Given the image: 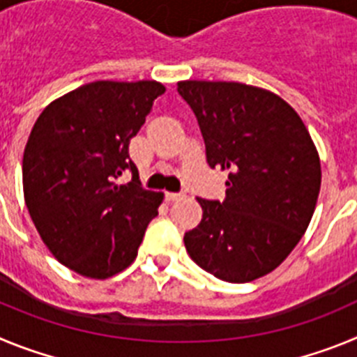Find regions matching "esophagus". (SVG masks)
<instances>
[{"label": "esophagus", "instance_id": "1", "mask_svg": "<svg viewBox=\"0 0 357 357\" xmlns=\"http://www.w3.org/2000/svg\"><path fill=\"white\" fill-rule=\"evenodd\" d=\"M184 198V193H166V200L168 202H176Z\"/></svg>", "mask_w": 357, "mask_h": 357}]
</instances>
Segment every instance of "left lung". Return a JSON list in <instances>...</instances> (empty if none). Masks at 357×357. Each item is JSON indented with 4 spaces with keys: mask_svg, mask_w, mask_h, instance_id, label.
<instances>
[{
    "mask_svg": "<svg viewBox=\"0 0 357 357\" xmlns=\"http://www.w3.org/2000/svg\"><path fill=\"white\" fill-rule=\"evenodd\" d=\"M211 168L229 172L225 200H204L184 236L191 259L216 279L250 282L301 241L317 207L320 157L301 116L275 93L239 82H178Z\"/></svg>",
    "mask_w": 357,
    "mask_h": 357,
    "instance_id": "1",
    "label": "left lung"
}]
</instances>
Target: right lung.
Listing matches in <instances>:
<instances>
[{"label": "right lung", "mask_w": 357, "mask_h": 357, "mask_svg": "<svg viewBox=\"0 0 357 357\" xmlns=\"http://www.w3.org/2000/svg\"><path fill=\"white\" fill-rule=\"evenodd\" d=\"M166 87L155 80L85 84L40 112L23 155V191L59 263L109 279L134 263L164 193L141 188L128 144ZM132 173V181L119 178Z\"/></svg>", "instance_id": "obj_1"}]
</instances>
